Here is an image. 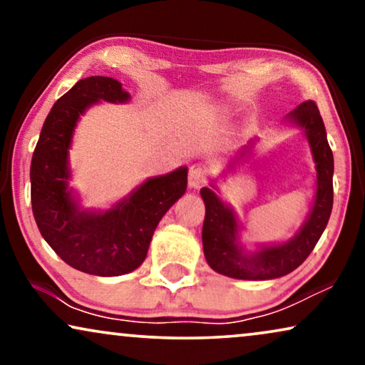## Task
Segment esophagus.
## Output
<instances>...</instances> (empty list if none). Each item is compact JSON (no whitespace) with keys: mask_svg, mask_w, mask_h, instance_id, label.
I'll use <instances>...</instances> for the list:
<instances>
[{"mask_svg":"<svg viewBox=\"0 0 365 365\" xmlns=\"http://www.w3.org/2000/svg\"><path fill=\"white\" fill-rule=\"evenodd\" d=\"M204 179H206V169H204V166H201V164H192L189 168V186L196 189L204 182Z\"/></svg>","mask_w":365,"mask_h":365,"instance_id":"1","label":"esophagus"}]
</instances>
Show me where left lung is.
Returning a JSON list of instances; mask_svg holds the SVG:
<instances>
[{
  "label": "left lung",
  "mask_w": 365,
  "mask_h": 365,
  "mask_svg": "<svg viewBox=\"0 0 365 365\" xmlns=\"http://www.w3.org/2000/svg\"><path fill=\"white\" fill-rule=\"evenodd\" d=\"M284 123L302 129L312 161L316 164V194L306 221L291 239L271 244H254L247 249L241 242L242 224L231 206L217 196V179H211L209 187L201 189V197L206 206L202 224L204 256L212 271L242 281H269L292 272L306 261L316 247L326 229L332 211L334 189V156L327 143L326 126L314 101H304L291 111ZM259 138L251 139L229 159L227 173H236L252 156V149Z\"/></svg>",
  "instance_id": "left-lung-1"
}]
</instances>
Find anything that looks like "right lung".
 I'll return each mask as SVG.
<instances>
[{
	"instance_id": "1",
	"label": "right lung",
	"mask_w": 365,
	"mask_h": 365,
	"mask_svg": "<svg viewBox=\"0 0 365 365\" xmlns=\"http://www.w3.org/2000/svg\"><path fill=\"white\" fill-rule=\"evenodd\" d=\"M129 99L118 79H79L44 119L31 159V206L39 232L64 262L93 276H123L141 266L159 221L187 187V168L181 166L148 178L109 209L83 207L69 186L74 129L89 108Z\"/></svg>"
}]
</instances>
